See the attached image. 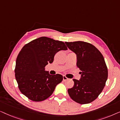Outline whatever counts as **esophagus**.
<instances>
[{
  "instance_id": "1",
  "label": "esophagus",
  "mask_w": 120,
  "mask_h": 120,
  "mask_svg": "<svg viewBox=\"0 0 120 120\" xmlns=\"http://www.w3.org/2000/svg\"><path fill=\"white\" fill-rule=\"evenodd\" d=\"M68 79V78H67L66 76H64V75H63V81H66V80H67Z\"/></svg>"
}]
</instances>
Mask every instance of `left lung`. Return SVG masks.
Listing matches in <instances>:
<instances>
[{"label": "left lung", "instance_id": "1", "mask_svg": "<svg viewBox=\"0 0 120 120\" xmlns=\"http://www.w3.org/2000/svg\"><path fill=\"white\" fill-rule=\"evenodd\" d=\"M65 43L76 55V65L81 71L80 80L73 79L74 85L68 90V94L79 104L92 102L102 92L108 79L104 57L94 45L88 42L78 41Z\"/></svg>", "mask_w": 120, "mask_h": 120}]
</instances>
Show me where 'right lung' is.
Returning <instances> with one entry per match:
<instances>
[{
	"label": "right lung",
	"instance_id": "right-lung-1",
	"mask_svg": "<svg viewBox=\"0 0 120 120\" xmlns=\"http://www.w3.org/2000/svg\"><path fill=\"white\" fill-rule=\"evenodd\" d=\"M67 49L64 42L46 37L26 44L17 56L15 69L21 92L34 101H44L51 96L63 76L50 75L45 67L53 62L57 52Z\"/></svg>",
	"mask_w": 120,
	"mask_h": 120
}]
</instances>
